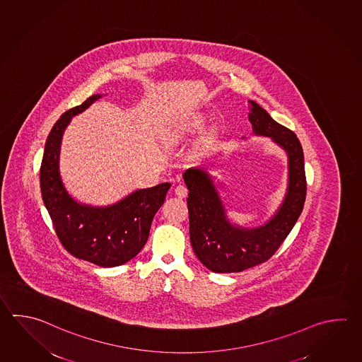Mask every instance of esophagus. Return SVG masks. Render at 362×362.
I'll use <instances>...</instances> for the list:
<instances>
[{"label": "esophagus", "instance_id": "34e87169", "mask_svg": "<svg viewBox=\"0 0 362 362\" xmlns=\"http://www.w3.org/2000/svg\"><path fill=\"white\" fill-rule=\"evenodd\" d=\"M174 192H175L179 199H185V197H187V194H188V188L185 185L180 183V185H175Z\"/></svg>", "mask_w": 362, "mask_h": 362}]
</instances>
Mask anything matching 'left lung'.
<instances>
[{
    "mask_svg": "<svg viewBox=\"0 0 362 362\" xmlns=\"http://www.w3.org/2000/svg\"><path fill=\"white\" fill-rule=\"evenodd\" d=\"M249 121L254 133L271 136L288 156V188L277 214L266 226L237 228L226 219L224 207L205 171L188 169L185 182L189 214V236L196 257L216 273L241 272L273 257L302 213L307 180L302 144L290 129L276 122L260 105L251 102Z\"/></svg>",
    "mask_w": 362,
    "mask_h": 362,
    "instance_id": "1",
    "label": "left lung"
}]
</instances>
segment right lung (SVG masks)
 Returning a JSON list of instances; mask_svg holds the SVG:
<instances>
[{
  "instance_id": "right-lung-1",
  "label": "right lung",
  "mask_w": 362,
  "mask_h": 362,
  "mask_svg": "<svg viewBox=\"0 0 362 362\" xmlns=\"http://www.w3.org/2000/svg\"><path fill=\"white\" fill-rule=\"evenodd\" d=\"M100 95L64 112L52 126L40 169L41 194L63 247L76 258L100 267H117L136 257L149 236L151 223L165 201L170 183L139 189L110 207L80 205L66 193L59 175L62 135L74 115Z\"/></svg>"
}]
</instances>
